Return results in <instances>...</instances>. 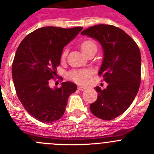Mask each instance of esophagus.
Segmentation results:
<instances>
[{
    "instance_id": "34e87169",
    "label": "esophagus",
    "mask_w": 154,
    "mask_h": 154,
    "mask_svg": "<svg viewBox=\"0 0 154 154\" xmlns=\"http://www.w3.org/2000/svg\"><path fill=\"white\" fill-rule=\"evenodd\" d=\"M87 89L85 87H83V86H78V90H80V91H85V90Z\"/></svg>"
}]
</instances>
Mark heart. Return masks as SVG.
I'll return each instance as SVG.
<instances>
[{"mask_svg":"<svg viewBox=\"0 0 154 154\" xmlns=\"http://www.w3.org/2000/svg\"><path fill=\"white\" fill-rule=\"evenodd\" d=\"M94 48H97L96 44L93 41L87 40L84 41L80 44V49L82 51L83 54L84 55L88 52L91 49ZM67 55V51H64L62 54V59H64ZM90 77V72L87 70H78V71H74L70 74V77L72 80H74L77 83L79 84H85L87 81V79Z\"/></svg>","mask_w":154,"mask_h":154,"instance_id":"b5f03b06","label":"heart"}]
</instances>
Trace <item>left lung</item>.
<instances>
[{
	"instance_id": "1",
	"label": "left lung",
	"mask_w": 154,
	"mask_h": 154,
	"mask_svg": "<svg viewBox=\"0 0 154 154\" xmlns=\"http://www.w3.org/2000/svg\"><path fill=\"white\" fill-rule=\"evenodd\" d=\"M81 34L96 40L102 47L103 59L98 74L108 84L103 90L94 88L97 99L90 108L98 118L113 120L131 106L139 91L140 51L128 34L113 25L93 26Z\"/></svg>"
}]
</instances>
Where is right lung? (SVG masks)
Segmentation results:
<instances>
[{
    "instance_id": "obj_1",
    "label": "right lung",
    "mask_w": 154,
    "mask_h": 154,
    "mask_svg": "<svg viewBox=\"0 0 154 154\" xmlns=\"http://www.w3.org/2000/svg\"><path fill=\"white\" fill-rule=\"evenodd\" d=\"M83 27H44L29 34L17 48L12 64V78L18 99L27 113L49 124L63 115L67 99L77 85L67 81L60 88H51V79L57 76L63 48Z\"/></svg>"
}]
</instances>
